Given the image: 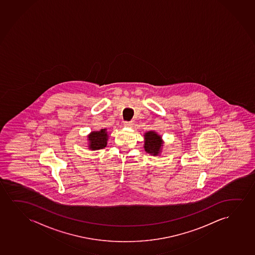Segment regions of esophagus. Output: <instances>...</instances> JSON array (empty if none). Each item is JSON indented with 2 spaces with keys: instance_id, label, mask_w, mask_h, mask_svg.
Masks as SVG:
<instances>
[{
  "instance_id": "esophagus-1",
  "label": "esophagus",
  "mask_w": 255,
  "mask_h": 255,
  "mask_svg": "<svg viewBox=\"0 0 255 255\" xmlns=\"http://www.w3.org/2000/svg\"><path fill=\"white\" fill-rule=\"evenodd\" d=\"M124 125H125V127H128V128H132V122H129V123L127 122V123H124Z\"/></svg>"
}]
</instances>
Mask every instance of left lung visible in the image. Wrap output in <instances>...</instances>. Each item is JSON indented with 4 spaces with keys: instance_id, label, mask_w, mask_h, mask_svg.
I'll list each match as a JSON object with an SVG mask.
<instances>
[{
    "instance_id": "left-lung-1",
    "label": "left lung",
    "mask_w": 255,
    "mask_h": 255,
    "mask_svg": "<svg viewBox=\"0 0 255 255\" xmlns=\"http://www.w3.org/2000/svg\"><path fill=\"white\" fill-rule=\"evenodd\" d=\"M144 149L146 153L153 156H159L162 152L164 141L160 136L154 130H150L144 133Z\"/></svg>"
}]
</instances>
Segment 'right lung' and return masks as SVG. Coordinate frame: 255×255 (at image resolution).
I'll return each instance as SVG.
<instances>
[{
	"mask_svg": "<svg viewBox=\"0 0 255 255\" xmlns=\"http://www.w3.org/2000/svg\"><path fill=\"white\" fill-rule=\"evenodd\" d=\"M109 136V132L107 128H102L98 131H92L89 135L87 136L89 140V149L95 151L106 147L108 144Z\"/></svg>",
	"mask_w": 255,
	"mask_h": 255,
	"instance_id": "add662e5",
	"label": "right lung"
}]
</instances>
